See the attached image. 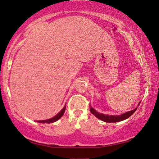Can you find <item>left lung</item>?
Returning a JSON list of instances; mask_svg holds the SVG:
<instances>
[{"label": "left lung", "instance_id": "8db88e82", "mask_svg": "<svg viewBox=\"0 0 159 159\" xmlns=\"http://www.w3.org/2000/svg\"><path fill=\"white\" fill-rule=\"evenodd\" d=\"M140 102H139L138 104V107L139 106ZM90 107V111L93 115H94L97 118H98L100 120L105 121V122H108V123H112V122H117V121H121L124 120H126L127 118H128L129 117H130L132 115H133L134 112H135L137 108L134 109L132 111H128V112L123 113L121 115H120V116H109V115H104L102 113H100L98 112L93 109L92 107Z\"/></svg>", "mask_w": 159, "mask_h": 159}]
</instances>
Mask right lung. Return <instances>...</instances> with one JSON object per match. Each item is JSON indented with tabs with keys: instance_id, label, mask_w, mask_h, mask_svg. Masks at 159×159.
Here are the masks:
<instances>
[{
	"instance_id": "add662e5",
	"label": "right lung",
	"mask_w": 159,
	"mask_h": 159,
	"mask_svg": "<svg viewBox=\"0 0 159 159\" xmlns=\"http://www.w3.org/2000/svg\"><path fill=\"white\" fill-rule=\"evenodd\" d=\"M66 106L65 105L64 106V107L63 108V109L60 111V112L57 115V116H55L54 117L52 118H50V119H48V120H40V121H38V122L39 123H46V124H50V123H53L55 122V121H57L58 120H59L61 117L63 116V113H65V111H66Z\"/></svg>"
}]
</instances>
